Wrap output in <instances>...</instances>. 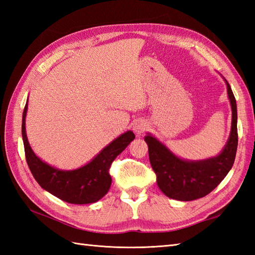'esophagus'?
<instances>
[{"label":"esophagus","instance_id":"esophagus-1","mask_svg":"<svg viewBox=\"0 0 255 255\" xmlns=\"http://www.w3.org/2000/svg\"><path fill=\"white\" fill-rule=\"evenodd\" d=\"M145 129H147V125H145L143 122H138L134 124V126H133V131L137 134H141L145 130Z\"/></svg>","mask_w":255,"mask_h":255}]
</instances>
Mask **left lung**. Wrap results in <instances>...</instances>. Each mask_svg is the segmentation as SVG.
<instances>
[{
	"label": "left lung",
	"instance_id": "1",
	"mask_svg": "<svg viewBox=\"0 0 255 255\" xmlns=\"http://www.w3.org/2000/svg\"><path fill=\"white\" fill-rule=\"evenodd\" d=\"M227 89L232 110L231 133L223 152L216 158L197 162L184 161L150 134L144 137L156 183L167 197L184 202L202 198L219 185L234 165L238 148V114L235 95L228 82Z\"/></svg>",
	"mask_w": 255,
	"mask_h": 255
}]
</instances>
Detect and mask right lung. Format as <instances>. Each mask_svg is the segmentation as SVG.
Wrapping results in <instances>:
<instances>
[{"label": "right lung", "instance_id": "1", "mask_svg": "<svg viewBox=\"0 0 255 255\" xmlns=\"http://www.w3.org/2000/svg\"><path fill=\"white\" fill-rule=\"evenodd\" d=\"M26 112L27 103L23 113L21 134L27 164L37 183L47 192L70 204H91L105 196L112 184L110 169L113 161L134 139L133 132L123 133L103 149L89 164L78 170L61 171L46 164L32 152L26 136Z\"/></svg>", "mask_w": 255, "mask_h": 255}]
</instances>
